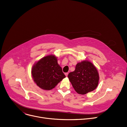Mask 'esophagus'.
Listing matches in <instances>:
<instances>
[{
	"mask_svg": "<svg viewBox=\"0 0 127 127\" xmlns=\"http://www.w3.org/2000/svg\"><path fill=\"white\" fill-rule=\"evenodd\" d=\"M65 75L66 76V77H67V75H68V73L66 72V73H65Z\"/></svg>",
	"mask_w": 127,
	"mask_h": 127,
	"instance_id": "1",
	"label": "esophagus"
}]
</instances>
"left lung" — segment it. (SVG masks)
I'll list each match as a JSON object with an SVG mask.
<instances>
[{
  "label": "left lung",
  "mask_w": 127,
  "mask_h": 127,
  "mask_svg": "<svg viewBox=\"0 0 127 127\" xmlns=\"http://www.w3.org/2000/svg\"><path fill=\"white\" fill-rule=\"evenodd\" d=\"M68 78L75 91L80 95L94 91L98 85L99 79L96 67L87 60L76 65L74 71L68 74Z\"/></svg>",
  "instance_id": "1"
}]
</instances>
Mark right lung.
I'll return each mask as SVG.
<instances>
[{
    "instance_id": "obj_1",
    "label": "right lung",
    "mask_w": 127,
    "mask_h": 127,
    "mask_svg": "<svg viewBox=\"0 0 127 127\" xmlns=\"http://www.w3.org/2000/svg\"><path fill=\"white\" fill-rule=\"evenodd\" d=\"M32 75L37 85L46 90L53 89L66 77L57 57L53 55L42 58L33 65Z\"/></svg>"
}]
</instances>
